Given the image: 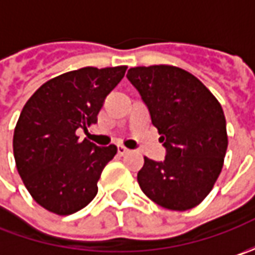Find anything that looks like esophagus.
I'll return each mask as SVG.
<instances>
[{"mask_svg":"<svg viewBox=\"0 0 255 255\" xmlns=\"http://www.w3.org/2000/svg\"><path fill=\"white\" fill-rule=\"evenodd\" d=\"M118 153H119L121 156H123V154L129 153V149H128V147H125V146H122V144H119V146H118Z\"/></svg>","mask_w":255,"mask_h":255,"instance_id":"1","label":"esophagus"}]
</instances>
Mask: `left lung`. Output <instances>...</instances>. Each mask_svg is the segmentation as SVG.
<instances>
[{
    "mask_svg": "<svg viewBox=\"0 0 255 255\" xmlns=\"http://www.w3.org/2000/svg\"><path fill=\"white\" fill-rule=\"evenodd\" d=\"M126 76L166 147L163 162L144 157L137 173L140 189L169 210L199 206L220 176L229 144L221 105L194 75L177 66H136Z\"/></svg>",
    "mask_w": 255,
    "mask_h": 255,
    "instance_id": "1",
    "label": "left lung"
}]
</instances>
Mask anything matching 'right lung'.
<instances>
[{
  "instance_id": "right-lung-1",
  "label": "right lung",
  "mask_w": 255,
  "mask_h": 255,
  "mask_svg": "<svg viewBox=\"0 0 255 255\" xmlns=\"http://www.w3.org/2000/svg\"><path fill=\"white\" fill-rule=\"evenodd\" d=\"M128 66H86L55 76L28 99L14 130L16 170L39 206L68 216L88 206L118 147H99L76 130L98 122L105 98Z\"/></svg>"
}]
</instances>
